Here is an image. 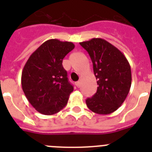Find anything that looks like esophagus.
Segmentation results:
<instances>
[{"label":"esophagus","mask_w":152,"mask_h":152,"mask_svg":"<svg viewBox=\"0 0 152 152\" xmlns=\"http://www.w3.org/2000/svg\"><path fill=\"white\" fill-rule=\"evenodd\" d=\"M75 84H76V86H77V88H80V81H77V82L75 83Z\"/></svg>","instance_id":"obj_1"}]
</instances>
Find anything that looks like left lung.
<instances>
[{"mask_svg": "<svg viewBox=\"0 0 152 152\" xmlns=\"http://www.w3.org/2000/svg\"><path fill=\"white\" fill-rule=\"evenodd\" d=\"M88 52L97 80V91L86 103L95 113L107 115L123 104L132 84L130 64L126 56L112 44L100 38L80 42Z\"/></svg>", "mask_w": 152, "mask_h": 152, "instance_id": "1", "label": "left lung"}]
</instances>
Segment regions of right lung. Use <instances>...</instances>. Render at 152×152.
I'll return each instance as SVG.
<instances>
[{
    "mask_svg": "<svg viewBox=\"0 0 152 152\" xmlns=\"http://www.w3.org/2000/svg\"><path fill=\"white\" fill-rule=\"evenodd\" d=\"M74 48L71 42L47 40L24 65L21 76L23 91L28 101L40 113L56 114L68 103L74 88L68 81L62 60Z\"/></svg>",
    "mask_w": 152,
    "mask_h": 152,
    "instance_id": "obj_1",
    "label": "right lung"
}]
</instances>
